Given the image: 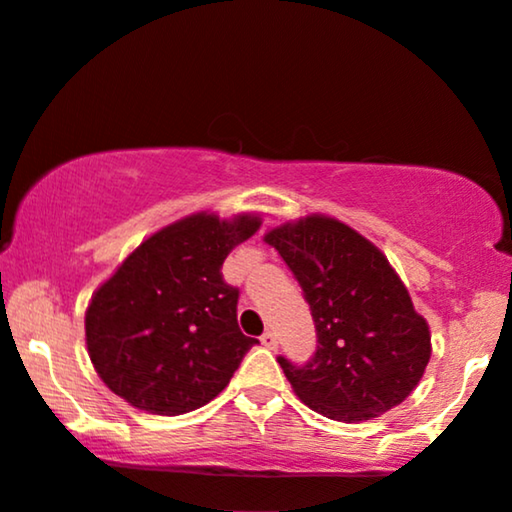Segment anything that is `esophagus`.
<instances>
[{"label": "esophagus", "instance_id": "1", "mask_svg": "<svg viewBox=\"0 0 512 512\" xmlns=\"http://www.w3.org/2000/svg\"><path fill=\"white\" fill-rule=\"evenodd\" d=\"M262 344L267 346V349H271V351L278 349V339H276V332H271V330L264 332V335H262Z\"/></svg>", "mask_w": 512, "mask_h": 512}]
</instances>
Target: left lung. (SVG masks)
I'll list each match as a JSON object with an SVG mask.
<instances>
[{"instance_id": "left-lung-1", "label": "left lung", "mask_w": 512, "mask_h": 512, "mask_svg": "<svg viewBox=\"0 0 512 512\" xmlns=\"http://www.w3.org/2000/svg\"><path fill=\"white\" fill-rule=\"evenodd\" d=\"M264 241L302 285L316 325L309 363L278 356L297 398L344 424L403 403L431 360V332L384 252L325 215L281 224Z\"/></svg>"}]
</instances>
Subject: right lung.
I'll list each match as a JSON object with an SVG mask.
<instances>
[{"label": "right lung", "instance_id": "obj_1", "mask_svg": "<svg viewBox=\"0 0 512 512\" xmlns=\"http://www.w3.org/2000/svg\"><path fill=\"white\" fill-rule=\"evenodd\" d=\"M260 215L182 217L142 241L93 292L86 346L105 386L149 414L199 410L260 344L236 320L238 290L222 264L260 229Z\"/></svg>", "mask_w": 512, "mask_h": 512}]
</instances>
